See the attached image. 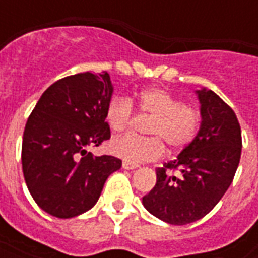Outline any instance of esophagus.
Here are the masks:
<instances>
[{"label": "esophagus", "instance_id": "obj_1", "mask_svg": "<svg viewBox=\"0 0 258 258\" xmlns=\"http://www.w3.org/2000/svg\"><path fill=\"white\" fill-rule=\"evenodd\" d=\"M138 166H135V164H131V163L128 162H123V168H125V170H134V168H137Z\"/></svg>", "mask_w": 258, "mask_h": 258}]
</instances>
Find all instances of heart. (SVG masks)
I'll return each mask as SVG.
<instances>
[{
    "label": "heart",
    "instance_id": "1",
    "mask_svg": "<svg viewBox=\"0 0 258 258\" xmlns=\"http://www.w3.org/2000/svg\"><path fill=\"white\" fill-rule=\"evenodd\" d=\"M137 106L140 112L152 116L148 134L155 137L141 138L125 134L112 141L110 149L116 156L131 164L155 160L162 156L164 145L177 151L188 145L199 125V114L163 88L152 87L141 91ZM133 118V103L125 96H114L106 107L109 127L120 133L127 128Z\"/></svg>",
    "mask_w": 258,
    "mask_h": 258
}]
</instances>
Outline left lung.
Segmentation results:
<instances>
[{"label": "left lung", "mask_w": 258, "mask_h": 258, "mask_svg": "<svg viewBox=\"0 0 258 258\" xmlns=\"http://www.w3.org/2000/svg\"><path fill=\"white\" fill-rule=\"evenodd\" d=\"M195 94L200 103L198 134L175 160L157 168L155 188L142 198L146 210L171 225L198 221L214 209L232 184L242 152L235 112L211 90Z\"/></svg>", "instance_id": "1"}]
</instances>
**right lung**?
Instances as JSON below:
<instances>
[{
  "label": "right lung",
  "mask_w": 258,
  "mask_h": 258,
  "mask_svg": "<svg viewBox=\"0 0 258 258\" xmlns=\"http://www.w3.org/2000/svg\"><path fill=\"white\" fill-rule=\"evenodd\" d=\"M107 72L79 73L48 87L27 120L22 168L42 210L72 218L92 209L107 177L121 167L114 156H92L90 146L110 138L106 107L113 96Z\"/></svg>",
  "instance_id": "add662e5"
}]
</instances>
